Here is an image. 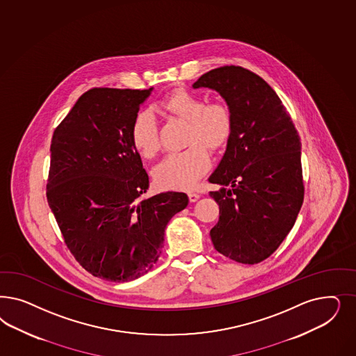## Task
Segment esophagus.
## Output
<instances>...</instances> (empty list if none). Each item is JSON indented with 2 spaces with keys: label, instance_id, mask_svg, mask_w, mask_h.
<instances>
[{
  "label": "esophagus",
  "instance_id": "esophagus-1",
  "mask_svg": "<svg viewBox=\"0 0 356 356\" xmlns=\"http://www.w3.org/2000/svg\"><path fill=\"white\" fill-rule=\"evenodd\" d=\"M199 197H200V195H199L197 193H188V199H190V202H191V203H195V202H197V200H199Z\"/></svg>",
  "mask_w": 356,
  "mask_h": 356
}]
</instances>
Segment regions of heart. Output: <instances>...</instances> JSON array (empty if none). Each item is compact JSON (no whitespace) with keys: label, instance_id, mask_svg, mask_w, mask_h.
Here are the masks:
<instances>
[{"label":"heart","instance_id":"1","mask_svg":"<svg viewBox=\"0 0 356 356\" xmlns=\"http://www.w3.org/2000/svg\"><path fill=\"white\" fill-rule=\"evenodd\" d=\"M165 114L187 123L184 152L168 156L154 169L156 184L168 190H188L195 186L211 166V159L203 145L211 150L222 148L232 135L233 115L227 104L206 101L194 92L175 90L160 102ZM134 148L144 159H153L160 150L157 123L148 111L138 113L131 127Z\"/></svg>","mask_w":356,"mask_h":356}]
</instances>
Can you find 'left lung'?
<instances>
[{
    "label": "left lung",
    "mask_w": 356,
    "mask_h": 356,
    "mask_svg": "<svg viewBox=\"0 0 356 356\" xmlns=\"http://www.w3.org/2000/svg\"><path fill=\"white\" fill-rule=\"evenodd\" d=\"M218 92L233 115V129L209 195L220 218L209 236L215 249L240 264H259L295 225L304 200L301 141L274 89L241 67H221L193 85Z\"/></svg>",
    "instance_id": "left-lung-1"
}]
</instances>
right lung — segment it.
<instances>
[{
    "label": "right lung",
    "instance_id": "add662e5",
    "mask_svg": "<svg viewBox=\"0 0 356 356\" xmlns=\"http://www.w3.org/2000/svg\"><path fill=\"white\" fill-rule=\"evenodd\" d=\"M153 88L92 89L82 94L51 141L47 200L70 252L92 275L129 282L160 258L170 218L184 193L147 200L148 174L131 127Z\"/></svg>",
    "mask_w": 356,
    "mask_h": 356
}]
</instances>
